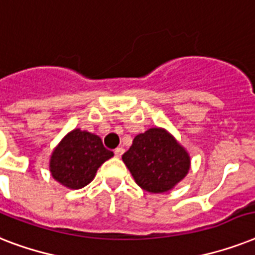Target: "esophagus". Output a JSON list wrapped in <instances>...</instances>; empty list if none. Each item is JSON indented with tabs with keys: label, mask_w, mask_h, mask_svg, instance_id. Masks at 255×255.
I'll list each match as a JSON object with an SVG mask.
<instances>
[{
	"label": "esophagus",
	"mask_w": 255,
	"mask_h": 255,
	"mask_svg": "<svg viewBox=\"0 0 255 255\" xmlns=\"http://www.w3.org/2000/svg\"><path fill=\"white\" fill-rule=\"evenodd\" d=\"M124 153V148H122V147H118L115 149V156L116 157H120V156L123 155Z\"/></svg>",
	"instance_id": "obj_1"
}]
</instances>
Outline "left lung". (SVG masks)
<instances>
[{
  "mask_svg": "<svg viewBox=\"0 0 255 255\" xmlns=\"http://www.w3.org/2000/svg\"><path fill=\"white\" fill-rule=\"evenodd\" d=\"M123 161L141 189L163 193L189 172L190 157L185 148L163 128H149L135 136Z\"/></svg>",
  "mask_w": 255,
  "mask_h": 255,
  "instance_id": "obj_1",
  "label": "left lung"
}]
</instances>
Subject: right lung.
<instances>
[{
  "label": "right lung",
  "instance_id": "add662e5",
  "mask_svg": "<svg viewBox=\"0 0 255 255\" xmlns=\"http://www.w3.org/2000/svg\"><path fill=\"white\" fill-rule=\"evenodd\" d=\"M114 152L104 147L98 135L73 129L62 139L50 157V172L70 189H81L94 180L98 168L111 159Z\"/></svg>",
  "mask_w": 255,
  "mask_h": 255
}]
</instances>
